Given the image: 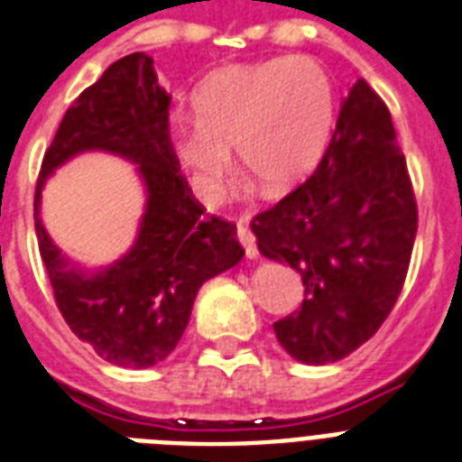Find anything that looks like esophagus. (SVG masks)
Returning a JSON list of instances; mask_svg holds the SVG:
<instances>
[{
    "instance_id": "obj_1",
    "label": "esophagus",
    "mask_w": 462,
    "mask_h": 462,
    "mask_svg": "<svg viewBox=\"0 0 462 462\" xmlns=\"http://www.w3.org/2000/svg\"><path fill=\"white\" fill-rule=\"evenodd\" d=\"M237 237L239 242H242L244 251H246V258H258V246H256V237H254V232L249 230V225H246V220H239L237 223Z\"/></svg>"
}]
</instances>
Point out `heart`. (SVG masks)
<instances>
[{"instance_id":"obj_1","label":"heart","mask_w":462,"mask_h":462,"mask_svg":"<svg viewBox=\"0 0 462 462\" xmlns=\"http://www.w3.org/2000/svg\"><path fill=\"white\" fill-rule=\"evenodd\" d=\"M194 114L172 116L166 142L201 201H218L239 163L270 192H287L316 172L337 130L339 101L328 70L309 56H277L208 75Z\"/></svg>"}]
</instances>
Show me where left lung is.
Returning <instances> with one entry per match:
<instances>
[{
	"label": "left lung",
	"instance_id": "8db88e82",
	"mask_svg": "<svg viewBox=\"0 0 462 462\" xmlns=\"http://www.w3.org/2000/svg\"><path fill=\"white\" fill-rule=\"evenodd\" d=\"M258 251L301 275L303 303L277 320L291 358L325 365L365 344L406 280L418 208L389 108L365 80L341 104L316 172L251 223Z\"/></svg>",
	"mask_w": 462,
	"mask_h": 462
}]
</instances>
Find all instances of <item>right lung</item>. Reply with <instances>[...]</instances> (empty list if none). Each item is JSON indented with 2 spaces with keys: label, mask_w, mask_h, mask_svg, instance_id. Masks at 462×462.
I'll use <instances>...</instances> for the list:
<instances>
[{
  "label": "right lung",
  "mask_w": 462,
  "mask_h": 462,
  "mask_svg": "<svg viewBox=\"0 0 462 462\" xmlns=\"http://www.w3.org/2000/svg\"><path fill=\"white\" fill-rule=\"evenodd\" d=\"M171 97L153 59L134 51L111 63L66 111L44 153L35 189V232L56 306L95 354L118 367H152L178 346L201 284L242 261L237 227L204 218L166 142ZM114 152L133 162L145 187L134 246L114 264L70 262L42 223V189L70 158Z\"/></svg>",
  "instance_id": "obj_1"
}]
</instances>
